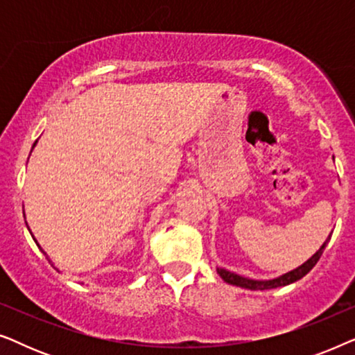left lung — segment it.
Instances as JSON below:
<instances>
[{
  "mask_svg": "<svg viewBox=\"0 0 355 355\" xmlns=\"http://www.w3.org/2000/svg\"><path fill=\"white\" fill-rule=\"evenodd\" d=\"M329 239H331V234L328 236V239L323 242V245L320 247V249L315 252V254L310 257V259L305 261V263L297 266V268L293 270V271H289V273H284V275L278 276V278H275V279H266V281L250 279V278H244V276H241V275L232 273V271L225 270V268H216V271H218V275H220L227 284L239 286V288L250 289V291H265V289L279 288V286H288L291 283H295V281H299L300 278H304V276L307 275L315 265H317V261L320 260V257H322L324 247H327Z\"/></svg>",
  "mask_w": 355,
  "mask_h": 355,
  "instance_id": "left-lung-1",
  "label": "left lung"
}]
</instances>
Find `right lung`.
I'll use <instances>...</instances> for the list:
<instances>
[{
    "instance_id": "1",
    "label": "right lung",
    "mask_w": 355,
    "mask_h": 355,
    "mask_svg": "<svg viewBox=\"0 0 355 355\" xmlns=\"http://www.w3.org/2000/svg\"><path fill=\"white\" fill-rule=\"evenodd\" d=\"M35 144H37V142H35ZM35 144H33V147H35ZM33 147H32V148H33ZM28 231H31V230H28ZM31 234H32V232H31ZM32 237H33V236H32ZM33 241L37 242L35 237H33ZM37 245H38V242H37ZM38 247H40V245H38ZM40 250H42V247H40ZM42 252H43V254H45V250H42ZM45 255H46V254H45ZM46 259H48V257H46ZM48 261H51V260H48Z\"/></svg>"
}]
</instances>
